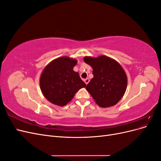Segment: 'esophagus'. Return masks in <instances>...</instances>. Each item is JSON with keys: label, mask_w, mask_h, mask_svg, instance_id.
<instances>
[{"label": "esophagus", "mask_w": 161, "mask_h": 161, "mask_svg": "<svg viewBox=\"0 0 161 161\" xmlns=\"http://www.w3.org/2000/svg\"><path fill=\"white\" fill-rule=\"evenodd\" d=\"M84 81H85V82L86 83V85H87L89 82V81H90V80H89V78H86V79H85V80H84Z\"/></svg>", "instance_id": "1"}]
</instances>
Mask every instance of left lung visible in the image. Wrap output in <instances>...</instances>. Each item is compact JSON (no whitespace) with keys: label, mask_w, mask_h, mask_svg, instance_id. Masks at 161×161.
<instances>
[{"label":"left lung","mask_w":161,"mask_h":161,"mask_svg":"<svg viewBox=\"0 0 161 161\" xmlns=\"http://www.w3.org/2000/svg\"><path fill=\"white\" fill-rule=\"evenodd\" d=\"M84 61L92 68L93 78L86 89L101 108L115 105L122 98L127 87V76L122 67L111 58L85 57Z\"/></svg>","instance_id":"left-lung-1"}]
</instances>
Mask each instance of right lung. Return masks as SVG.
<instances>
[{"mask_svg": "<svg viewBox=\"0 0 161 161\" xmlns=\"http://www.w3.org/2000/svg\"><path fill=\"white\" fill-rule=\"evenodd\" d=\"M77 61L64 56L53 60L43 70L40 77L43 95L52 103L64 106L76 92L86 84L77 72L73 70Z\"/></svg>", "mask_w": 161, "mask_h": 161, "instance_id": "obj_1", "label": "right lung"}]
</instances>
